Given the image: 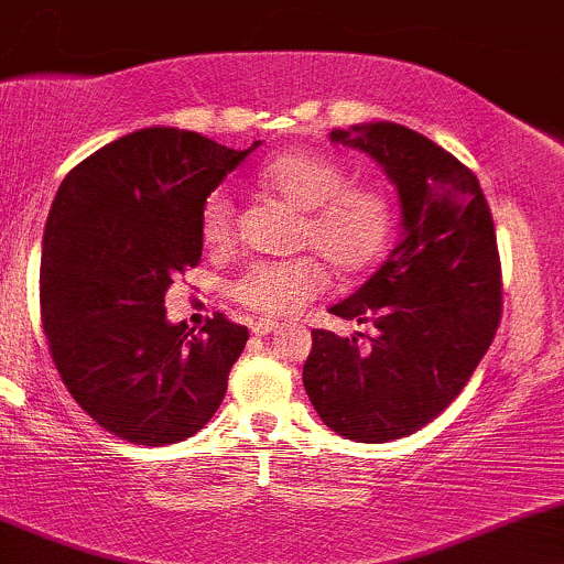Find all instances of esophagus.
Instances as JSON below:
<instances>
[{
	"label": "esophagus",
	"mask_w": 564,
	"mask_h": 564,
	"mask_svg": "<svg viewBox=\"0 0 564 564\" xmlns=\"http://www.w3.org/2000/svg\"><path fill=\"white\" fill-rule=\"evenodd\" d=\"M275 328H278V323H275V321H264V318H260V321L251 323V334H257V336H268V334H273Z\"/></svg>",
	"instance_id": "1"
}]
</instances>
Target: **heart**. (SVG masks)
Instances as JSON below:
<instances>
[{
	"label": "heart",
	"instance_id": "obj_1",
	"mask_svg": "<svg viewBox=\"0 0 564 564\" xmlns=\"http://www.w3.org/2000/svg\"><path fill=\"white\" fill-rule=\"evenodd\" d=\"M347 180V170L339 161L313 148L278 153L257 172V183L264 191L302 209L296 246L313 251L341 278L360 275L377 264L394 230L392 198L379 185ZM198 232L206 249H225L232 243L236 209L228 193H209L200 206ZM317 261L294 257L251 264L232 283V300L268 318L300 313L326 286V270Z\"/></svg>",
	"mask_w": 564,
	"mask_h": 564
}]
</instances>
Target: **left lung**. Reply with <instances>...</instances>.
Wrapping results in <instances>:
<instances>
[{"mask_svg": "<svg viewBox=\"0 0 564 564\" xmlns=\"http://www.w3.org/2000/svg\"><path fill=\"white\" fill-rule=\"evenodd\" d=\"M384 166L403 206V238L345 302L339 318L377 334L313 328L302 381L323 424L355 443L422 430L467 387L501 321V260L490 206L475 172L413 129H336Z\"/></svg>", "mask_w": 564, "mask_h": 564, "instance_id": "8db88e82", "label": "left lung"}]
</instances>
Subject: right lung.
<instances>
[{
    "mask_svg": "<svg viewBox=\"0 0 564 564\" xmlns=\"http://www.w3.org/2000/svg\"><path fill=\"white\" fill-rule=\"evenodd\" d=\"M257 145L140 129L57 187L39 268L50 355L82 411L127 443H180L223 403L249 328L215 313L185 334V323H166L164 294L200 262L206 196Z\"/></svg>",
    "mask_w": 564,
    "mask_h": 564,
    "instance_id": "right-lung-1",
    "label": "right lung"
}]
</instances>
